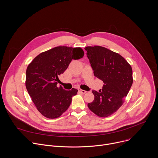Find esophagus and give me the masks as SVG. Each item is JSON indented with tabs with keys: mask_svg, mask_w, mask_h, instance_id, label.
Returning <instances> with one entry per match:
<instances>
[{
	"mask_svg": "<svg viewBox=\"0 0 158 158\" xmlns=\"http://www.w3.org/2000/svg\"><path fill=\"white\" fill-rule=\"evenodd\" d=\"M78 91L80 93H82V94H85L86 93V91H84V90H82V89H78Z\"/></svg>",
	"mask_w": 158,
	"mask_h": 158,
	"instance_id": "obj_1",
	"label": "esophagus"
}]
</instances>
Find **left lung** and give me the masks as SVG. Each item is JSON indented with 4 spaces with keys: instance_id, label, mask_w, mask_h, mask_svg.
<instances>
[{
    "instance_id": "obj_1",
    "label": "left lung",
    "mask_w": 158,
    "mask_h": 158,
    "mask_svg": "<svg viewBox=\"0 0 158 158\" xmlns=\"http://www.w3.org/2000/svg\"><path fill=\"white\" fill-rule=\"evenodd\" d=\"M94 74L102 81L99 93L93 91L94 101L87 106L97 116H110L122 106L132 84V71L130 64L118 53L95 46L84 48Z\"/></svg>"
}]
</instances>
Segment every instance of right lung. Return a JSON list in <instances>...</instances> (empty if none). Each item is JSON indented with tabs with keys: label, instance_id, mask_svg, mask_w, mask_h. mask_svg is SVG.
<instances>
[{
	"label": "right lung",
	"instance_id": "add662e5",
	"mask_svg": "<svg viewBox=\"0 0 158 158\" xmlns=\"http://www.w3.org/2000/svg\"><path fill=\"white\" fill-rule=\"evenodd\" d=\"M84 55L81 48L59 46L35 57L26 70V86L41 114L49 119L60 116L69 108L77 89L67 91L57 87L58 76L67 69L72 59Z\"/></svg>",
	"mask_w": 158,
	"mask_h": 158
}]
</instances>
